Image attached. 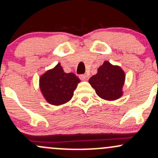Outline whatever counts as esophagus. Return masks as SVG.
<instances>
[{
    "mask_svg": "<svg viewBox=\"0 0 158 158\" xmlns=\"http://www.w3.org/2000/svg\"><path fill=\"white\" fill-rule=\"evenodd\" d=\"M79 78H80L81 80H88V78H89V76L87 75V74H81L79 76Z\"/></svg>",
    "mask_w": 158,
    "mask_h": 158,
    "instance_id": "1",
    "label": "esophagus"
}]
</instances>
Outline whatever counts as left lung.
Instances as JSON below:
<instances>
[{
	"mask_svg": "<svg viewBox=\"0 0 158 158\" xmlns=\"http://www.w3.org/2000/svg\"><path fill=\"white\" fill-rule=\"evenodd\" d=\"M124 81L125 73L122 69L106 61L98 69L97 73L90 78L89 83L99 97L114 100L122 96Z\"/></svg>",
	"mask_w": 158,
	"mask_h": 158,
	"instance_id": "8db88e82",
	"label": "left lung"
}]
</instances>
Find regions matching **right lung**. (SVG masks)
I'll list each match as a JSON object with an SVG mask.
<instances>
[{
    "label": "right lung",
    "mask_w": 158,
    "mask_h": 158,
    "mask_svg": "<svg viewBox=\"0 0 158 158\" xmlns=\"http://www.w3.org/2000/svg\"><path fill=\"white\" fill-rule=\"evenodd\" d=\"M79 81L80 79L74 73H64L59 63L53 69L41 76L40 88L50 104L59 106L71 99Z\"/></svg>",
    "instance_id": "right-lung-1"
}]
</instances>
